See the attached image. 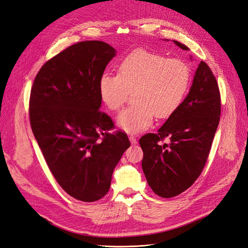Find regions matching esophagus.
Returning a JSON list of instances; mask_svg holds the SVG:
<instances>
[{
    "label": "esophagus",
    "instance_id": "obj_1",
    "mask_svg": "<svg viewBox=\"0 0 248 248\" xmlns=\"http://www.w3.org/2000/svg\"><path fill=\"white\" fill-rule=\"evenodd\" d=\"M129 139H130V141H131V143L133 144V145H135V144H137V139H136V137L135 136H130L129 137Z\"/></svg>",
    "mask_w": 248,
    "mask_h": 248
}]
</instances>
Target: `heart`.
Returning a JSON list of instances; mask_svg holds the SVG:
<instances>
[{"label": "heart", "instance_id": "1", "mask_svg": "<svg viewBox=\"0 0 248 248\" xmlns=\"http://www.w3.org/2000/svg\"><path fill=\"white\" fill-rule=\"evenodd\" d=\"M191 69L184 60L138 49L127 54L117 66V76L100 77V98L111 111H118L132 93L134 104L118 115L117 124L130 134L152 124L154 116L168 118L181 106L190 87Z\"/></svg>", "mask_w": 248, "mask_h": 248}]
</instances>
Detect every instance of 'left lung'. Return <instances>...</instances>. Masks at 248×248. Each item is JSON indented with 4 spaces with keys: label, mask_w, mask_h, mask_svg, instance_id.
Here are the masks:
<instances>
[{
    "label": "left lung",
    "mask_w": 248,
    "mask_h": 248,
    "mask_svg": "<svg viewBox=\"0 0 248 248\" xmlns=\"http://www.w3.org/2000/svg\"><path fill=\"white\" fill-rule=\"evenodd\" d=\"M183 50L185 45L173 41ZM221 117V94L213 71L201 61L188 96L156 134L139 141L148 185L163 198L175 197L202 172ZM166 138L169 144H162Z\"/></svg>",
    "instance_id": "obj_1"
}]
</instances>
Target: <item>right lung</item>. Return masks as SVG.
Returning <instances> with one entry per match:
<instances>
[{
  "label": "right lung",
  "mask_w": 248,
  "mask_h": 248,
  "mask_svg": "<svg viewBox=\"0 0 248 248\" xmlns=\"http://www.w3.org/2000/svg\"><path fill=\"white\" fill-rule=\"evenodd\" d=\"M115 50L101 41L78 42L46 62L30 97L34 138L52 175L85 202L104 197L114 168L131 143L100 110L98 82Z\"/></svg>",
  "instance_id": "right-lung-1"
}]
</instances>
